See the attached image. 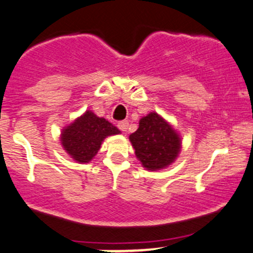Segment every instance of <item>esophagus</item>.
Here are the masks:
<instances>
[{
  "label": "esophagus",
  "mask_w": 253,
  "mask_h": 253,
  "mask_svg": "<svg viewBox=\"0 0 253 253\" xmlns=\"http://www.w3.org/2000/svg\"><path fill=\"white\" fill-rule=\"evenodd\" d=\"M118 127L121 129L122 132H127V129H128V122H127V121H121V122H119Z\"/></svg>",
  "instance_id": "34e87169"
}]
</instances>
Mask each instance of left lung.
<instances>
[{"label": "left lung", "mask_w": 253, "mask_h": 253, "mask_svg": "<svg viewBox=\"0 0 253 253\" xmlns=\"http://www.w3.org/2000/svg\"><path fill=\"white\" fill-rule=\"evenodd\" d=\"M135 156L148 170L170 166L181 150V138L157 113L151 112L139 120V127L129 135Z\"/></svg>", "instance_id": "left-lung-1"}]
</instances>
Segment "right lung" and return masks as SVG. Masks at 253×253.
<instances>
[{
	"instance_id": "add662e5",
	"label": "right lung",
	"mask_w": 253,
	"mask_h": 253,
	"mask_svg": "<svg viewBox=\"0 0 253 253\" xmlns=\"http://www.w3.org/2000/svg\"><path fill=\"white\" fill-rule=\"evenodd\" d=\"M119 133L120 131L104 118L86 110L62 129L61 144L74 161L87 163L96 156L104 138Z\"/></svg>"
}]
</instances>
